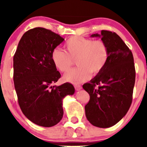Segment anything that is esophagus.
Masks as SVG:
<instances>
[{
  "label": "esophagus",
  "mask_w": 147,
  "mask_h": 147,
  "mask_svg": "<svg viewBox=\"0 0 147 147\" xmlns=\"http://www.w3.org/2000/svg\"><path fill=\"white\" fill-rule=\"evenodd\" d=\"M74 87H75V89L77 90V91H79L82 89V86L80 85H74Z\"/></svg>",
  "instance_id": "1"
}]
</instances>
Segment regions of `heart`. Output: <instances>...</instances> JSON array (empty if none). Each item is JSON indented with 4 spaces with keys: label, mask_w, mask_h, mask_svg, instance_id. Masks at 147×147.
<instances>
[{
    "label": "heart",
    "mask_w": 147,
    "mask_h": 147,
    "mask_svg": "<svg viewBox=\"0 0 147 147\" xmlns=\"http://www.w3.org/2000/svg\"><path fill=\"white\" fill-rule=\"evenodd\" d=\"M66 51L55 48L51 58L55 67L62 72L67 71L77 59L78 67L64 75L65 81L80 84L89 79L91 72L97 74L105 67L109 56L107 44L102 39L93 40L81 36L70 37L65 43Z\"/></svg>",
    "instance_id": "b5f03b06"
}]
</instances>
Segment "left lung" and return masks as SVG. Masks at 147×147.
<instances>
[{
  "mask_svg": "<svg viewBox=\"0 0 147 147\" xmlns=\"http://www.w3.org/2000/svg\"><path fill=\"white\" fill-rule=\"evenodd\" d=\"M101 37L107 44L109 56L105 67L83 88L90 95L86 116L92 125L108 128L120 121L129 110L135 83V67L132 51L114 32L102 30ZM96 85L98 88H96Z\"/></svg>",
  "mask_w": 147,
  "mask_h": 147,
  "instance_id": "8db88e82",
  "label": "left lung"
}]
</instances>
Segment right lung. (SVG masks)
<instances>
[{"label": "right lung", "mask_w": 147, "mask_h": 147, "mask_svg": "<svg viewBox=\"0 0 147 147\" xmlns=\"http://www.w3.org/2000/svg\"><path fill=\"white\" fill-rule=\"evenodd\" d=\"M61 36L42 27L25 32L13 57V80L18 102L26 117L37 125L51 127L62 119V100L73 95V85L52 86L61 78L51 55L63 41Z\"/></svg>", "instance_id": "obj_1"}]
</instances>
